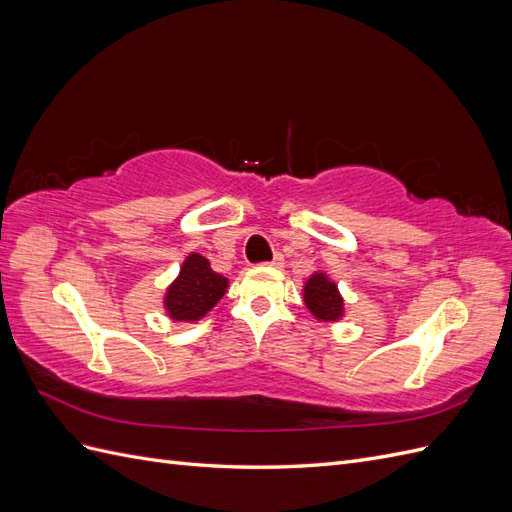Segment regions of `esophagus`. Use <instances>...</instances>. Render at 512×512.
Segmentation results:
<instances>
[{
	"label": "esophagus",
	"instance_id": "1",
	"mask_svg": "<svg viewBox=\"0 0 512 512\" xmlns=\"http://www.w3.org/2000/svg\"><path fill=\"white\" fill-rule=\"evenodd\" d=\"M284 265V258H282V254H275V258L269 262V267H275V269H280Z\"/></svg>",
	"mask_w": 512,
	"mask_h": 512
}]
</instances>
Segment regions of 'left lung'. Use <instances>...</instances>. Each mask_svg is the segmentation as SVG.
I'll list each match as a JSON object with an SVG mask.
<instances>
[{
  "instance_id": "8db88e82",
  "label": "left lung",
  "mask_w": 512,
  "mask_h": 512,
  "mask_svg": "<svg viewBox=\"0 0 512 512\" xmlns=\"http://www.w3.org/2000/svg\"><path fill=\"white\" fill-rule=\"evenodd\" d=\"M303 303L316 320L320 322H339L346 314L344 297L339 292L335 280L329 273L316 271L303 284Z\"/></svg>"
}]
</instances>
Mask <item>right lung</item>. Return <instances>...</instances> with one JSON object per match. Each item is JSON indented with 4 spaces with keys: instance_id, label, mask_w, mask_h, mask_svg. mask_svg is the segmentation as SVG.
<instances>
[{
    "instance_id": "add662e5",
    "label": "right lung",
    "mask_w": 512,
    "mask_h": 512,
    "mask_svg": "<svg viewBox=\"0 0 512 512\" xmlns=\"http://www.w3.org/2000/svg\"><path fill=\"white\" fill-rule=\"evenodd\" d=\"M228 290V277L215 273L203 254H188L179 275L164 292L166 316L175 322H198L220 303Z\"/></svg>"
}]
</instances>
